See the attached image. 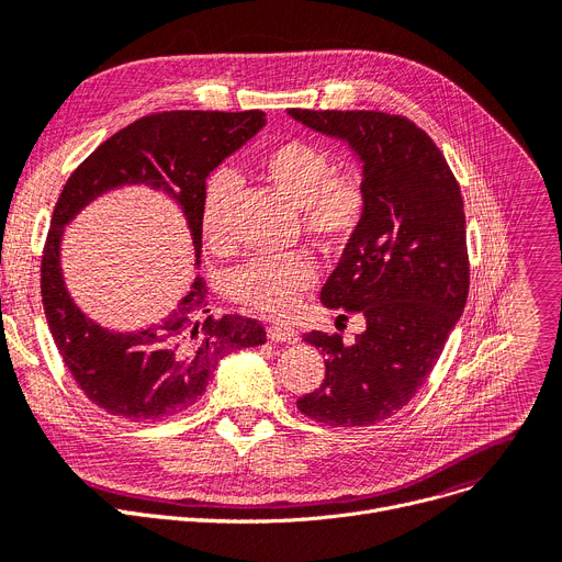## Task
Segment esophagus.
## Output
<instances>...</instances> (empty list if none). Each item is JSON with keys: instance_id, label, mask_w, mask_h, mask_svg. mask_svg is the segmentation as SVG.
<instances>
[{"instance_id": "obj_1", "label": "esophagus", "mask_w": 562, "mask_h": 562, "mask_svg": "<svg viewBox=\"0 0 562 562\" xmlns=\"http://www.w3.org/2000/svg\"><path fill=\"white\" fill-rule=\"evenodd\" d=\"M269 339L278 341V344H296L299 341V333L293 330V328L273 326V328H269Z\"/></svg>"}]
</instances>
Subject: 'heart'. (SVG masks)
Returning a JSON list of instances; mask_svg holds the SVG:
<instances>
[{
	"label": "heart",
	"mask_w": 562,
	"mask_h": 562,
	"mask_svg": "<svg viewBox=\"0 0 562 562\" xmlns=\"http://www.w3.org/2000/svg\"><path fill=\"white\" fill-rule=\"evenodd\" d=\"M259 170L286 200L301 206L305 229L323 244H339L358 227L364 193L350 172H335L333 157L307 140H284L269 147L259 159ZM234 191V177L225 170L206 182L200 229L212 252L227 248L223 206ZM316 271L305 255L259 257L232 276V296L269 316H286L301 293L312 289Z\"/></svg>",
	"instance_id": "1"
}]
</instances>
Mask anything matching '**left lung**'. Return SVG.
I'll return each mask as SVG.
<instances>
[{
  "instance_id": "left-lung-1",
  "label": "left lung",
  "mask_w": 562,
  "mask_h": 562,
  "mask_svg": "<svg viewBox=\"0 0 562 562\" xmlns=\"http://www.w3.org/2000/svg\"><path fill=\"white\" fill-rule=\"evenodd\" d=\"M293 121L348 143L362 164L364 210L321 289L328 310L360 314L362 335L312 330L326 356L323 385L299 398L328 426L392 417L424 385L469 293L464 204L432 138L407 117L380 111L289 109Z\"/></svg>"
}]
</instances>
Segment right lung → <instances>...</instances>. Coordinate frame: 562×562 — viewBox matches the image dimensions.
<instances>
[{
	"label": "right lung",
	"instance_id": "obj_1",
	"mask_svg": "<svg viewBox=\"0 0 562 562\" xmlns=\"http://www.w3.org/2000/svg\"><path fill=\"white\" fill-rule=\"evenodd\" d=\"M266 125L263 111H164L106 138L66 182L52 214L41 293L54 344L86 398L125 422H157L195 405L232 350L266 344L252 318L210 316L200 273L172 312L136 330H113L88 316L68 291L66 227L98 198L147 187L172 200L187 221L200 269L204 180Z\"/></svg>",
	"mask_w": 562,
	"mask_h": 562
}]
</instances>
